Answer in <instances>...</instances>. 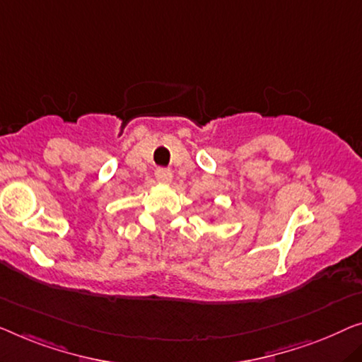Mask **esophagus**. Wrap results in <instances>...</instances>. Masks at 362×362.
I'll return each mask as SVG.
<instances>
[{
	"mask_svg": "<svg viewBox=\"0 0 362 362\" xmlns=\"http://www.w3.org/2000/svg\"><path fill=\"white\" fill-rule=\"evenodd\" d=\"M156 179H158L159 183H165V185H169L172 182V174L165 169H158L156 170Z\"/></svg>",
	"mask_w": 362,
	"mask_h": 362,
	"instance_id": "obj_1",
	"label": "esophagus"
}]
</instances>
